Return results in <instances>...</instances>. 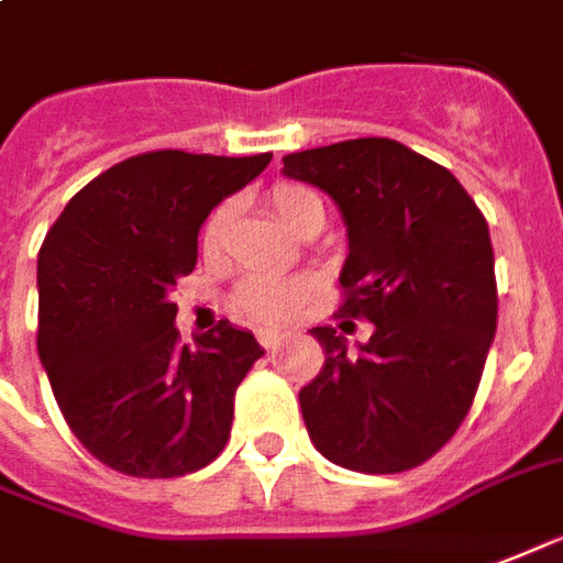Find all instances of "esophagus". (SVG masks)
Instances as JSON below:
<instances>
[{"instance_id":"34e87169","label":"esophagus","mask_w":563,"mask_h":563,"mask_svg":"<svg viewBox=\"0 0 563 563\" xmlns=\"http://www.w3.org/2000/svg\"><path fill=\"white\" fill-rule=\"evenodd\" d=\"M282 339H285V335L278 330H257V342L264 344L266 351H276L278 344H282Z\"/></svg>"}]
</instances>
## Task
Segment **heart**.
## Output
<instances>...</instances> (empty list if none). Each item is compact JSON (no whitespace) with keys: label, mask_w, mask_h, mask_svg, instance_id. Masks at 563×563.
<instances>
[{"label":"heart","mask_w":563,"mask_h":563,"mask_svg":"<svg viewBox=\"0 0 563 563\" xmlns=\"http://www.w3.org/2000/svg\"><path fill=\"white\" fill-rule=\"evenodd\" d=\"M269 209L282 228L290 233H302L309 228H323V200L318 191L299 183H278L269 191ZM231 221V207H219L209 216L203 228V249L216 252L221 245V236L228 231ZM311 285L306 278H282V276H249L236 287V309L252 318V321H282L290 318L294 311L309 299Z\"/></svg>","instance_id":"b5f03b06"}]
</instances>
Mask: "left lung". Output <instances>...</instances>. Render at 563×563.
<instances>
[{
	"label": "left lung",
	"mask_w": 563,
	"mask_h": 563,
	"mask_svg": "<svg viewBox=\"0 0 563 563\" xmlns=\"http://www.w3.org/2000/svg\"><path fill=\"white\" fill-rule=\"evenodd\" d=\"M285 176L332 197L347 228L339 282L372 339L309 330L323 368L299 389L311 444L360 474L422 465L455 434L498 327L489 224L446 167L389 137L285 155Z\"/></svg>",
	"instance_id": "8db88e82"
}]
</instances>
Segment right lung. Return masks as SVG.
<instances>
[{
	"mask_svg": "<svg viewBox=\"0 0 563 563\" xmlns=\"http://www.w3.org/2000/svg\"><path fill=\"white\" fill-rule=\"evenodd\" d=\"M269 158L134 155L80 188L44 236L41 366L74 438L119 474L183 477L231 438L233 396L264 347L231 321L179 344L170 294L209 212Z\"/></svg>",
	"mask_w": 563,
	"mask_h": 563,
	"instance_id": "add662e5",
	"label": "right lung"
}]
</instances>
